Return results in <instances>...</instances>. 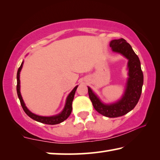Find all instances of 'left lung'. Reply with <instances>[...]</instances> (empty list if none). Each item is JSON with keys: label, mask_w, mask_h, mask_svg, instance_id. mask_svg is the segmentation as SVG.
Returning a JSON list of instances; mask_svg holds the SVG:
<instances>
[{"label": "left lung", "mask_w": 160, "mask_h": 160, "mask_svg": "<svg viewBox=\"0 0 160 160\" xmlns=\"http://www.w3.org/2000/svg\"><path fill=\"white\" fill-rule=\"evenodd\" d=\"M113 52L117 53L128 59V75L125 90L121 98L111 104H104L93 90L88 88L89 97L94 109L102 115L109 118L122 116L131 112L136 106L141 95L143 85V74L140 61L131 46L124 39H113L110 42Z\"/></svg>", "instance_id": "obj_1"}]
</instances>
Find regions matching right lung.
<instances>
[{"mask_svg": "<svg viewBox=\"0 0 160 160\" xmlns=\"http://www.w3.org/2000/svg\"><path fill=\"white\" fill-rule=\"evenodd\" d=\"M23 63H24V61L22 62L21 66L20 68H19V69L18 70V73H17V83H18L17 84V92H18V98H19V99H20V104L22 105V107L23 110L25 111V112L27 113V115L29 116L31 118L38 121V122L43 123L45 124H49V125H55V124H58L61 122H63V121H65L66 119L68 118V116L70 115V113H71L72 103V101H73L75 91H76L78 85L75 86L73 88V90L70 92V94L68 95L66 100L65 107L61 113H59L56 115L51 116H42L37 115V114H35V113L30 112V111L28 109V107H26L25 102H24V100L22 99V97L21 93H20V74L21 70H22V68Z\"/></svg>", "mask_w": 160, "mask_h": 160, "instance_id": "right-lung-1", "label": "right lung"}]
</instances>
